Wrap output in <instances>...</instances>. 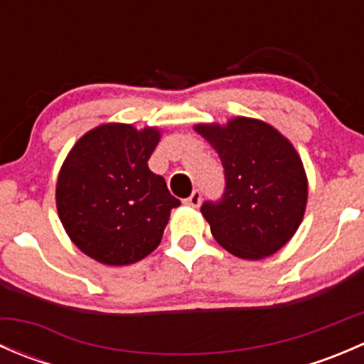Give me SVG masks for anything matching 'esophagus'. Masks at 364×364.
Listing matches in <instances>:
<instances>
[{
  "instance_id": "obj_1",
  "label": "esophagus",
  "mask_w": 364,
  "mask_h": 364,
  "mask_svg": "<svg viewBox=\"0 0 364 364\" xmlns=\"http://www.w3.org/2000/svg\"><path fill=\"white\" fill-rule=\"evenodd\" d=\"M200 200H203V196H200V192H199V190H193L192 196H190L188 199H185V204L192 205V208H199Z\"/></svg>"
}]
</instances>
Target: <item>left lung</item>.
I'll use <instances>...</instances> for the list:
<instances>
[{"label":"left lung","instance_id":"1","mask_svg":"<svg viewBox=\"0 0 364 364\" xmlns=\"http://www.w3.org/2000/svg\"><path fill=\"white\" fill-rule=\"evenodd\" d=\"M193 128L225 171L222 199L200 208L216 243L240 259L273 255L294 236L306 208L308 181L294 146L252 117Z\"/></svg>","mask_w":364,"mask_h":364}]
</instances>
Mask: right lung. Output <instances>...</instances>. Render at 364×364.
<instances>
[{"mask_svg":"<svg viewBox=\"0 0 364 364\" xmlns=\"http://www.w3.org/2000/svg\"><path fill=\"white\" fill-rule=\"evenodd\" d=\"M159 128L107 123L84 134L61 165L58 215L80 252L107 266L144 259L160 245L179 200L148 160Z\"/></svg>","mask_w":364,"mask_h":364,"instance_id":"obj_1","label":"right lung"}]
</instances>
